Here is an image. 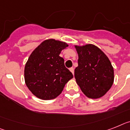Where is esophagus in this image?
I'll list each match as a JSON object with an SVG mask.
<instances>
[{
	"label": "esophagus",
	"instance_id": "1",
	"mask_svg": "<svg viewBox=\"0 0 130 130\" xmlns=\"http://www.w3.org/2000/svg\"><path fill=\"white\" fill-rule=\"evenodd\" d=\"M70 72H71L73 74V75H74V68H70Z\"/></svg>",
	"mask_w": 130,
	"mask_h": 130
}]
</instances>
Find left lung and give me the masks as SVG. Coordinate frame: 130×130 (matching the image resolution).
<instances>
[{
  "instance_id": "obj_1",
  "label": "left lung",
  "mask_w": 130,
  "mask_h": 130,
  "mask_svg": "<svg viewBox=\"0 0 130 130\" xmlns=\"http://www.w3.org/2000/svg\"><path fill=\"white\" fill-rule=\"evenodd\" d=\"M78 66L74 76L82 92L89 98L102 97L111 88L114 80L113 66L108 56L94 44L75 46Z\"/></svg>"
}]
</instances>
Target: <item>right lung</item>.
Here are the masks:
<instances>
[{
    "label": "right lung",
    "mask_w": 130,
    "mask_h": 130,
    "mask_svg": "<svg viewBox=\"0 0 130 130\" xmlns=\"http://www.w3.org/2000/svg\"><path fill=\"white\" fill-rule=\"evenodd\" d=\"M68 46L64 42L46 40L29 56L24 68V80L30 91L40 99L56 98L73 78L64 66V58L59 56Z\"/></svg>",
    "instance_id": "obj_1"
}]
</instances>
